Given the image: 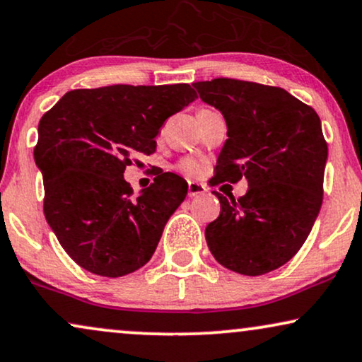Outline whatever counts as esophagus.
<instances>
[{
  "mask_svg": "<svg viewBox=\"0 0 362 362\" xmlns=\"http://www.w3.org/2000/svg\"><path fill=\"white\" fill-rule=\"evenodd\" d=\"M206 194V187L199 182H189V197H199Z\"/></svg>",
  "mask_w": 362,
  "mask_h": 362,
  "instance_id": "1",
  "label": "esophagus"
}]
</instances>
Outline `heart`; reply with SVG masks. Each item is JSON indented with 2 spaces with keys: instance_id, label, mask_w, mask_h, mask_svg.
Instances as JSON below:
<instances>
[{
  "instance_id": "b5f03b06",
  "label": "heart",
  "mask_w": 362,
  "mask_h": 362,
  "mask_svg": "<svg viewBox=\"0 0 362 362\" xmlns=\"http://www.w3.org/2000/svg\"><path fill=\"white\" fill-rule=\"evenodd\" d=\"M180 170L187 173V175H199L202 170V165L200 162L194 160V158H185V160L180 163Z\"/></svg>"
}]
</instances>
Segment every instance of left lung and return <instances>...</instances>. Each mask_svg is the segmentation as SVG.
Masks as SVG:
<instances>
[{"label": "left lung", "instance_id": "left-lung-1", "mask_svg": "<svg viewBox=\"0 0 362 362\" xmlns=\"http://www.w3.org/2000/svg\"><path fill=\"white\" fill-rule=\"evenodd\" d=\"M194 88L226 120L214 185L248 190L235 200L218 192V218L206 225L211 255L247 276L273 272L298 253L322 204L327 144L315 109L285 89L218 77Z\"/></svg>", "mask_w": 362, "mask_h": 362}]
</instances>
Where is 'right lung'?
Listing matches in <instances>:
<instances>
[{"mask_svg": "<svg viewBox=\"0 0 362 362\" xmlns=\"http://www.w3.org/2000/svg\"><path fill=\"white\" fill-rule=\"evenodd\" d=\"M195 99L189 84H115L69 90L42 115L35 160L45 216L79 267L117 278L152 258L189 185L163 172L136 197L124 170L156 152L163 122Z\"/></svg>", "mask_w": 362, "mask_h": 362, "instance_id": "right-lung-1", "label": "right lung"}]
</instances>
